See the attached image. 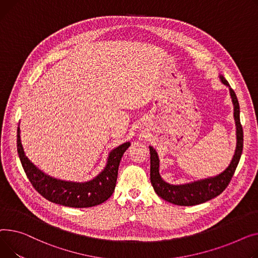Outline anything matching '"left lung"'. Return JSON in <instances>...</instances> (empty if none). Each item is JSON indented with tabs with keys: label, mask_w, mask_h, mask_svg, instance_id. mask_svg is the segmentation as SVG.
Instances as JSON below:
<instances>
[{
	"label": "left lung",
	"mask_w": 258,
	"mask_h": 258,
	"mask_svg": "<svg viewBox=\"0 0 258 258\" xmlns=\"http://www.w3.org/2000/svg\"><path fill=\"white\" fill-rule=\"evenodd\" d=\"M220 79L223 84L229 87L230 96L232 99L233 107H234V120L236 126V149L233 158L223 173L216 177L206 178L203 180L195 181L191 183H186L182 185H173L166 183L165 181L159 175V159L156 151L152 148H150L151 154V170H150V179L151 183L155 190V192L162 198L163 200L173 203L175 205L180 206H192L204 203L211 199L216 198L217 196L222 194L225 188L230 183V180L234 175L236 166L243 152V145H244V132L243 127L240 124L239 119V104L236 98L234 90L230 87L228 81H227L222 75H220Z\"/></svg>",
	"instance_id": "obj_1"
}]
</instances>
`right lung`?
Listing matches in <instances>:
<instances>
[{
    "label": "right lung",
    "mask_w": 258,
    "mask_h": 258,
    "mask_svg": "<svg viewBox=\"0 0 258 258\" xmlns=\"http://www.w3.org/2000/svg\"><path fill=\"white\" fill-rule=\"evenodd\" d=\"M18 153L24 171L33 187L47 200L68 207L85 208L102 204L114 191L120 159L130 143H125L109 153L105 169L87 182H72L48 176L28 159L21 143L20 125L18 127Z\"/></svg>",
    "instance_id": "right-lung-1"
}]
</instances>
